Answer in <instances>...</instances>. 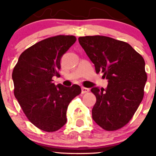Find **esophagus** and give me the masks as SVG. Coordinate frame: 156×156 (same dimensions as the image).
I'll return each mask as SVG.
<instances>
[{
  "label": "esophagus",
  "mask_w": 156,
  "mask_h": 156,
  "mask_svg": "<svg viewBox=\"0 0 156 156\" xmlns=\"http://www.w3.org/2000/svg\"><path fill=\"white\" fill-rule=\"evenodd\" d=\"M89 91H90L89 88L84 87H82V94H86V93H88Z\"/></svg>",
  "instance_id": "1"
}]
</instances>
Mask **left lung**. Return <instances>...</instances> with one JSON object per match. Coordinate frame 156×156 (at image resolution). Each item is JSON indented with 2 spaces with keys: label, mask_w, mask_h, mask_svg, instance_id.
Wrapping results in <instances>:
<instances>
[{
  "label": "left lung",
  "mask_w": 156,
  "mask_h": 156,
  "mask_svg": "<svg viewBox=\"0 0 156 156\" xmlns=\"http://www.w3.org/2000/svg\"><path fill=\"white\" fill-rule=\"evenodd\" d=\"M78 39L96 73H102L103 78L108 80L107 89H91L97 98L93 119L106 131L120 129L131 121L143 99L147 81L143 57L128 43L110 37Z\"/></svg>",
  "instance_id": "1"
}]
</instances>
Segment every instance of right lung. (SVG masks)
<instances>
[{
  "instance_id": "obj_1",
  "label": "right lung",
  "mask_w": 156,
  "mask_h": 156,
  "mask_svg": "<svg viewBox=\"0 0 156 156\" xmlns=\"http://www.w3.org/2000/svg\"><path fill=\"white\" fill-rule=\"evenodd\" d=\"M73 35L45 38L25 50L14 67V94L30 122L42 131L54 132L66 123V111L73 98L80 94L78 85L55 86L52 77H59L60 59L75 43Z\"/></svg>"
}]
</instances>
